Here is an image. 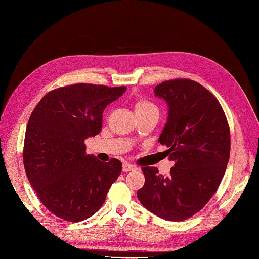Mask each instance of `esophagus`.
Instances as JSON below:
<instances>
[{"mask_svg":"<svg viewBox=\"0 0 259 259\" xmlns=\"http://www.w3.org/2000/svg\"><path fill=\"white\" fill-rule=\"evenodd\" d=\"M136 169V166L132 165V164L130 163H124L123 164V171H125V173H127V171H132V170H135Z\"/></svg>","mask_w":259,"mask_h":259,"instance_id":"esophagus-1","label":"esophagus"}]
</instances>
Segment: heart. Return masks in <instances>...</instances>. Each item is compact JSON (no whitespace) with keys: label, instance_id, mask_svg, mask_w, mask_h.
Here are the masks:
<instances>
[{"label":"heart","instance_id":"heart-1","mask_svg":"<svg viewBox=\"0 0 259 259\" xmlns=\"http://www.w3.org/2000/svg\"><path fill=\"white\" fill-rule=\"evenodd\" d=\"M149 110H156L158 111V109L156 107L150 103V101H148L146 99H138L135 104V111L136 113H140V112H146Z\"/></svg>","mask_w":259,"mask_h":259}]
</instances>
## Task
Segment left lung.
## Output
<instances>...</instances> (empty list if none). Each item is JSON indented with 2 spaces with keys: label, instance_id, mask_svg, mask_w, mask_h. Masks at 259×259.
Returning a JSON list of instances; mask_svg holds the SVG:
<instances>
[{
  "label": "left lung",
  "instance_id": "obj_1",
  "mask_svg": "<svg viewBox=\"0 0 259 259\" xmlns=\"http://www.w3.org/2000/svg\"><path fill=\"white\" fill-rule=\"evenodd\" d=\"M154 95L168 106L159 143L175 164L168 176L142 167L145 185L137 198L156 216L185 221L206 205L222 182L230 155L229 125L217 98L195 81H164Z\"/></svg>",
  "mask_w": 259,
  "mask_h": 259
}]
</instances>
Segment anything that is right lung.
<instances>
[{"mask_svg":"<svg viewBox=\"0 0 259 259\" xmlns=\"http://www.w3.org/2000/svg\"><path fill=\"white\" fill-rule=\"evenodd\" d=\"M125 91L126 86H64L46 94L31 113L23 165L38 199L55 216L73 223L91 217L120 176L122 163L86 154L84 140L99 134L106 107Z\"/></svg>","mask_w":259,"mask_h":259,"instance_id":"obj_1","label":"right lung"}]
</instances>
